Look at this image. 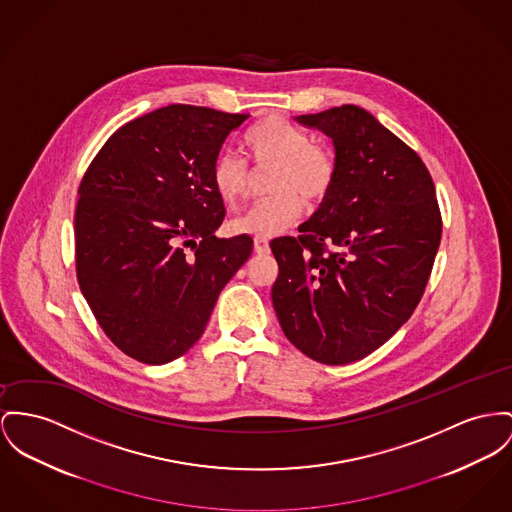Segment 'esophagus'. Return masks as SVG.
<instances>
[{"instance_id": "1", "label": "esophagus", "mask_w": 512, "mask_h": 512, "mask_svg": "<svg viewBox=\"0 0 512 512\" xmlns=\"http://www.w3.org/2000/svg\"><path fill=\"white\" fill-rule=\"evenodd\" d=\"M254 252L256 254H268L270 252L268 239H254Z\"/></svg>"}]
</instances>
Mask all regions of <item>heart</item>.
<instances>
[{
	"instance_id": "1",
	"label": "heart",
	"mask_w": 512,
	"mask_h": 512,
	"mask_svg": "<svg viewBox=\"0 0 512 512\" xmlns=\"http://www.w3.org/2000/svg\"><path fill=\"white\" fill-rule=\"evenodd\" d=\"M244 151L258 167H275V196L233 219L235 235L272 239L289 231L303 215V198L312 204L324 200L336 178L334 155L326 147L310 143L305 132L277 116L264 118L248 130ZM211 182L219 198L235 207L246 196L248 171L239 157L223 153L213 163Z\"/></svg>"
}]
</instances>
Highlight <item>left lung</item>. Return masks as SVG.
<instances>
[{"mask_svg": "<svg viewBox=\"0 0 512 512\" xmlns=\"http://www.w3.org/2000/svg\"><path fill=\"white\" fill-rule=\"evenodd\" d=\"M332 139L336 178L299 239L272 244L283 334L324 365L359 361L421 301L441 244L433 178L408 145L355 104L295 116Z\"/></svg>", "mask_w": 512, "mask_h": 512, "instance_id": "8db88e82", "label": "left lung"}]
</instances>
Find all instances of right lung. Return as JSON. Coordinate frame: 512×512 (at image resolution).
I'll use <instances>...</instances> for the list:
<instances>
[{
  "mask_svg": "<svg viewBox=\"0 0 512 512\" xmlns=\"http://www.w3.org/2000/svg\"><path fill=\"white\" fill-rule=\"evenodd\" d=\"M246 118L157 108L116 130L81 180L77 281L104 334L136 361L184 355L252 254L248 235L215 237L225 207L211 182L225 139Z\"/></svg>",
  "mask_w": 512,
  "mask_h": 512,
  "instance_id": "right-lung-1",
  "label": "right lung"
}]
</instances>
